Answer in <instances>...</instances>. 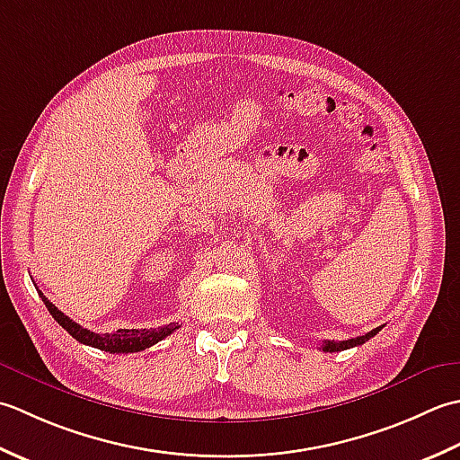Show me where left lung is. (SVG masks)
<instances>
[{
  "label": "left lung",
  "mask_w": 460,
  "mask_h": 460,
  "mask_svg": "<svg viewBox=\"0 0 460 460\" xmlns=\"http://www.w3.org/2000/svg\"><path fill=\"white\" fill-rule=\"evenodd\" d=\"M379 332H381V327H375L373 332L365 333V335H359V337H353V340H345V341H323L322 349L332 353V351H343V349H349V348H358V345H363L365 341H369L371 337H373L375 333H379Z\"/></svg>",
  "instance_id": "obj_1"
}]
</instances>
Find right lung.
<instances>
[{
	"instance_id": "right-lung-1",
	"label": "right lung",
	"mask_w": 460,
	"mask_h": 460,
	"mask_svg": "<svg viewBox=\"0 0 460 460\" xmlns=\"http://www.w3.org/2000/svg\"><path fill=\"white\" fill-rule=\"evenodd\" d=\"M40 297L43 299L45 307L49 309V314L55 317V322H58L71 337H75L79 343H85V345H91V348H97L101 351H109V353L143 351L161 340H164L166 335H171L174 330L181 327L178 323H171V325L158 327V330H140V332L138 330H119L115 333H95V332L85 330V327H81L79 323H75L71 317L59 312V309L55 307L41 292H40Z\"/></svg>"
}]
</instances>
